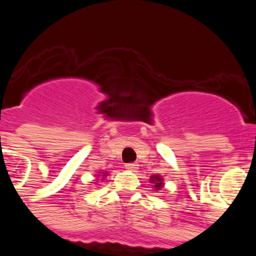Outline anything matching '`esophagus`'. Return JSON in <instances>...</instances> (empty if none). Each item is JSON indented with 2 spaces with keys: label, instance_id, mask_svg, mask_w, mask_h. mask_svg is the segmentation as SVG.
<instances>
[{
  "label": "esophagus",
  "instance_id": "1",
  "mask_svg": "<svg viewBox=\"0 0 256 256\" xmlns=\"http://www.w3.org/2000/svg\"><path fill=\"white\" fill-rule=\"evenodd\" d=\"M137 166H138L137 162H128V164H126V169H128V170H136Z\"/></svg>",
  "mask_w": 256,
  "mask_h": 256
}]
</instances>
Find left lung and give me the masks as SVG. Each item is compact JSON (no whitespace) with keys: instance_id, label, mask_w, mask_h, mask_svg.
I'll return each mask as SVG.
<instances>
[{"instance_id":"obj_1","label":"left lung","mask_w":256,"mask_h":256,"mask_svg":"<svg viewBox=\"0 0 256 256\" xmlns=\"http://www.w3.org/2000/svg\"><path fill=\"white\" fill-rule=\"evenodd\" d=\"M150 183H152L156 191H159V190L162 188V186H164V183H162V176H159V174H156V176H152V177L150 178Z\"/></svg>"}]
</instances>
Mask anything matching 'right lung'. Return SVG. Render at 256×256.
<instances>
[{
	"mask_svg": "<svg viewBox=\"0 0 256 256\" xmlns=\"http://www.w3.org/2000/svg\"><path fill=\"white\" fill-rule=\"evenodd\" d=\"M106 174H108V173H102V176H104V177H105ZM97 176H100V174H97Z\"/></svg>",
	"mask_w": 256,
	"mask_h": 256,
	"instance_id": "right-lung-1",
	"label": "right lung"
}]
</instances>
